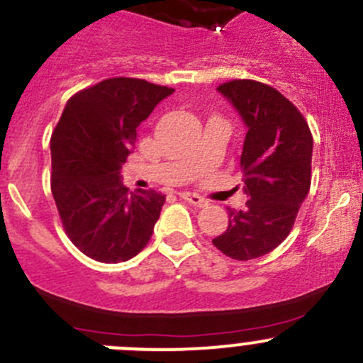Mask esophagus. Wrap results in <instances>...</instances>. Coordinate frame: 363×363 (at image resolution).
Here are the masks:
<instances>
[{"instance_id":"obj_1","label":"esophagus","mask_w":363,"mask_h":363,"mask_svg":"<svg viewBox=\"0 0 363 363\" xmlns=\"http://www.w3.org/2000/svg\"><path fill=\"white\" fill-rule=\"evenodd\" d=\"M180 197L182 199H185L186 203L194 204V206L201 208V206H206L208 201L204 199V197H201L199 194H194V192H180Z\"/></svg>"}]
</instances>
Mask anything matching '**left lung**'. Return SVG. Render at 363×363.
I'll list each match as a JSON object with an SVG mask.
<instances>
[{
    "instance_id": "1",
    "label": "left lung",
    "mask_w": 363,
    "mask_h": 363,
    "mask_svg": "<svg viewBox=\"0 0 363 363\" xmlns=\"http://www.w3.org/2000/svg\"><path fill=\"white\" fill-rule=\"evenodd\" d=\"M218 91L247 125L240 157L245 210L228 208L229 224L213 245L231 259L249 261L281 245L311 189L312 134L298 107L252 79L222 82Z\"/></svg>"
}]
</instances>
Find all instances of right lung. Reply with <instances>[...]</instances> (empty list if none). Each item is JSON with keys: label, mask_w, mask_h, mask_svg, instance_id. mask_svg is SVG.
I'll use <instances>...</instances> for the list:
<instances>
[{"label": "right lung", "mask_w": 363, "mask_h": 363, "mask_svg": "<svg viewBox=\"0 0 363 363\" xmlns=\"http://www.w3.org/2000/svg\"><path fill=\"white\" fill-rule=\"evenodd\" d=\"M173 88L111 77L70 96L51 135V190L70 242L91 259L120 263L148 245L166 196L128 192L121 166L138 127Z\"/></svg>", "instance_id": "obj_1"}]
</instances>
